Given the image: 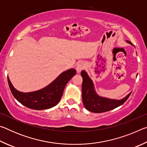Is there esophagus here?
Listing matches in <instances>:
<instances>
[{
    "label": "esophagus",
    "instance_id": "1",
    "mask_svg": "<svg viewBox=\"0 0 147 147\" xmlns=\"http://www.w3.org/2000/svg\"><path fill=\"white\" fill-rule=\"evenodd\" d=\"M85 68V64H84V62H79V63L76 65V71L77 73H80L82 70H83V69Z\"/></svg>",
    "mask_w": 147,
    "mask_h": 147
}]
</instances>
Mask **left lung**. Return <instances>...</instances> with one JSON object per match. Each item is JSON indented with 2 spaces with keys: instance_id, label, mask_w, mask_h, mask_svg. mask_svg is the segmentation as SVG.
I'll return each instance as SVG.
<instances>
[{
  "instance_id": "left-lung-1",
  "label": "left lung",
  "mask_w": 147,
  "mask_h": 147,
  "mask_svg": "<svg viewBox=\"0 0 147 147\" xmlns=\"http://www.w3.org/2000/svg\"><path fill=\"white\" fill-rule=\"evenodd\" d=\"M126 42L132 45L130 41H126ZM81 76L83 79L82 86L83 104L85 108L91 112L102 113L117 108L125 102L131 94V93H128L125 97L119 100L103 97L96 92L93 80L86 71H82Z\"/></svg>"
}]
</instances>
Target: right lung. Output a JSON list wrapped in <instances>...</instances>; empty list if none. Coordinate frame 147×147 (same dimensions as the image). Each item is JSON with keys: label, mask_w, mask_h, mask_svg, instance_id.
I'll return each instance as SVG.
<instances>
[{"label": "right lung", "mask_w": 147, "mask_h": 147, "mask_svg": "<svg viewBox=\"0 0 147 147\" xmlns=\"http://www.w3.org/2000/svg\"><path fill=\"white\" fill-rule=\"evenodd\" d=\"M76 73L75 69H68L61 73L48 86L39 90L28 93L17 90L12 85L8 76V81L11 93L17 101L28 108L42 110L53 108L58 104L66 84Z\"/></svg>", "instance_id": "right-lung-1"}]
</instances>
